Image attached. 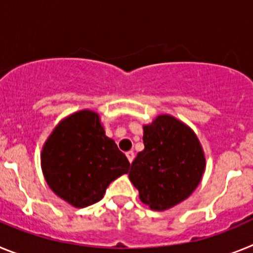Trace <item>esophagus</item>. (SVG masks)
I'll list each match as a JSON object with an SVG mask.
<instances>
[{
  "label": "esophagus",
  "mask_w": 253,
  "mask_h": 253,
  "mask_svg": "<svg viewBox=\"0 0 253 253\" xmlns=\"http://www.w3.org/2000/svg\"><path fill=\"white\" fill-rule=\"evenodd\" d=\"M126 158H128V161L129 162H133V160H134V152L133 151H129V152H126Z\"/></svg>",
  "instance_id": "obj_1"
}]
</instances>
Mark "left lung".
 Wrapping results in <instances>:
<instances>
[{
    "instance_id": "8db88e82",
    "label": "left lung",
    "mask_w": 253,
    "mask_h": 253,
    "mask_svg": "<svg viewBox=\"0 0 253 253\" xmlns=\"http://www.w3.org/2000/svg\"><path fill=\"white\" fill-rule=\"evenodd\" d=\"M143 143L129 171L140 200L153 210H166L189 198L205 169L195 133L173 116L160 115L144 126Z\"/></svg>"
}]
</instances>
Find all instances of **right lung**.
Listing matches in <instances>:
<instances>
[{"label": "right lung", "instance_id": "1", "mask_svg": "<svg viewBox=\"0 0 253 253\" xmlns=\"http://www.w3.org/2000/svg\"><path fill=\"white\" fill-rule=\"evenodd\" d=\"M129 167L125 154L105 135L99 115L90 110L60 122L42 152V169L49 187L77 208L100 202L106 187Z\"/></svg>", "mask_w": 253, "mask_h": 253}]
</instances>
